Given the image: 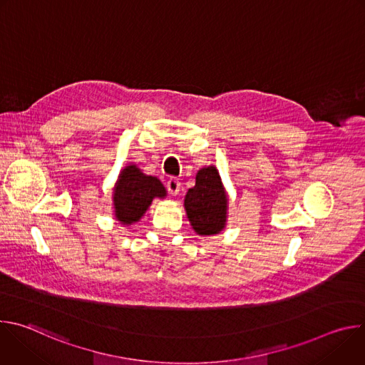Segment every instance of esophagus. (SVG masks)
<instances>
[{
    "label": "esophagus",
    "instance_id": "obj_1",
    "mask_svg": "<svg viewBox=\"0 0 365 365\" xmlns=\"http://www.w3.org/2000/svg\"><path fill=\"white\" fill-rule=\"evenodd\" d=\"M168 190L172 193V195H178L180 192V180L178 178H170L168 180Z\"/></svg>",
    "mask_w": 365,
    "mask_h": 365
}]
</instances>
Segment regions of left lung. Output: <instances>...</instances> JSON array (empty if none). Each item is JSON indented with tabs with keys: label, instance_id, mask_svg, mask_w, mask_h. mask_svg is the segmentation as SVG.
I'll return each instance as SVG.
<instances>
[{
	"label": "left lung",
	"instance_id": "left-lung-1",
	"mask_svg": "<svg viewBox=\"0 0 365 365\" xmlns=\"http://www.w3.org/2000/svg\"><path fill=\"white\" fill-rule=\"evenodd\" d=\"M227 193L214 166L200 169L196 185L185 197L187 218L199 235H214L224 230L227 221Z\"/></svg>",
	"mask_w": 365,
	"mask_h": 365
}]
</instances>
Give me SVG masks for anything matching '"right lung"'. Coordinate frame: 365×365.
<instances>
[{
	"label": "right lung",
	"mask_w": 365,
	"mask_h": 365,
	"mask_svg": "<svg viewBox=\"0 0 365 365\" xmlns=\"http://www.w3.org/2000/svg\"><path fill=\"white\" fill-rule=\"evenodd\" d=\"M166 189L158 178L141 173L135 166H127L114 189L115 218L121 224L137 222L154 197H165Z\"/></svg>",
	"instance_id": "add662e5"
}]
</instances>
